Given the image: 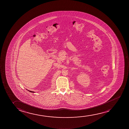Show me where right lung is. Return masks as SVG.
Returning a JSON list of instances; mask_svg holds the SVG:
<instances>
[{"instance_id": "1", "label": "right lung", "mask_w": 129, "mask_h": 129, "mask_svg": "<svg viewBox=\"0 0 129 129\" xmlns=\"http://www.w3.org/2000/svg\"><path fill=\"white\" fill-rule=\"evenodd\" d=\"M28 91H29V92H32V93H33V92H33V91H29V90H28Z\"/></svg>"}]
</instances>
